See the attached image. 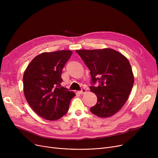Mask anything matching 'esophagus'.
Listing matches in <instances>:
<instances>
[{"mask_svg":"<svg viewBox=\"0 0 158 158\" xmlns=\"http://www.w3.org/2000/svg\"><path fill=\"white\" fill-rule=\"evenodd\" d=\"M85 93H86V89L85 88H82L81 91H80V92H79V94L82 95V94H85Z\"/></svg>","mask_w":158,"mask_h":158,"instance_id":"obj_1","label":"esophagus"}]
</instances>
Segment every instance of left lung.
<instances>
[{
	"label": "left lung",
	"mask_w": 158,
	"mask_h": 158,
	"mask_svg": "<svg viewBox=\"0 0 158 158\" xmlns=\"http://www.w3.org/2000/svg\"><path fill=\"white\" fill-rule=\"evenodd\" d=\"M90 70L93 83L90 91L97 97L90 111L98 117L107 118L119 111L126 104L134 84V75L127 58L110 48L76 50Z\"/></svg>",
	"instance_id": "8db88e82"
}]
</instances>
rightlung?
<instances>
[{
    "label": "right lung",
    "mask_w": 158,
    "mask_h": 158,
    "mask_svg": "<svg viewBox=\"0 0 158 158\" xmlns=\"http://www.w3.org/2000/svg\"><path fill=\"white\" fill-rule=\"evenodd\" d=\"M72 54L69 50L36 56L24 72L23 94L30 107L40 117L57 120L66 114L73 92L60 87L62 70Z\"/></svg>",
    "instance_id": "add662e5"
}]
</instances>
